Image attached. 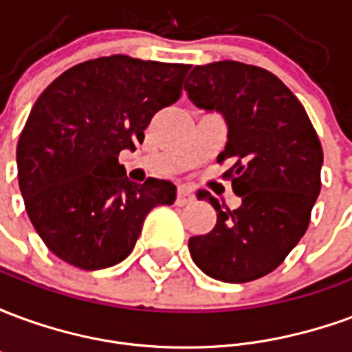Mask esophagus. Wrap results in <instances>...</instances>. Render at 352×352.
Returning <instances> with one entry per match:
<instances>
[{"instance_id": "34e87169", "label": "esophagus", "mask_w": 352, "mask_h": 352, "mask_svg": "<svg viewBox=\"0 0 352 352\" xmlns=\"http://www.w3.org/2000/svg\"><path fill=\"white\" fill-rule=\"evenodd\" d=\"M192 199H194V192L188 186H179V192H177V204L179 206H186V204H190Z\"/></svg>"}]
</instances>
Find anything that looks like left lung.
I'll list each match as a JSON object with an SVG mask.
<instances>
[{"label":"left lung","instance_id":"1","mask_svg":"<svg viewBox=\"0 0 352 352\" xmlns=\"http://www.w3.org/2000/svg\"><path fill=\"white\" fill-rule=\"evenodd\" d=\"M188 100L221 113L228 141L219 162L241 198L230 211L198 192L217 211L206 236L188 239L201 272L224 283L260 279L287 258L309 226L320 192L322 146L303 105L283 80L256 65L222 60L196 65L184 82Z\"/></svg>","mask_w":352,"mask_h":352}]
</instances>
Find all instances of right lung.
Returning <instances> with one entry per match:
<instances>
[{
  "instance_id": "obj_1",
  "label": "right lung",
  "mask_w": 352,
  "mask_h": 352,
  "mask_svg": "<svg viewBox=\"0 0 352 352\" xmlns=\"http://www.w3.org/2000/svg\"><path fill=\"white\" fill-rule=\"evenodd\" d=\"M190 65L103 56L64 72L37 98L16 146L30 221L50 252L94 272L122 262L145 217L175 201L164 179L131 183L118 153L135 151L160 109L181 98Z\"/></svg>"
}]
</instances>
